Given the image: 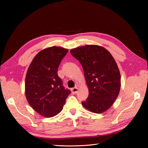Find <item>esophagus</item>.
I'll return each instance as SVG.
<instances>
[{"label":"esophagus","instance_id":"obj_1","mask_svg":"<svg viewBox=\"0 0 148 148\" xmlns=\"http://www.w3.org/2000/svg\"><path fill=\"white\" fill-rule=\"evenodd\" d=\"M77 87H74L73 88L71 89V91H72V94H76L77 93Z\"/></svg>","mask_w":148,"mask_h":148}]
</instances>
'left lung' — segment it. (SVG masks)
<instances>
[{
  "label": "left lung",
  "instance_id": "obj_1",
  "mask_svg": "<svg viewBox=\"0 0 148 148\" xmlns=\"http://www.w3.org/2000/svg\"><path fill=\"white\" fill-rule=\"evenodd\" d=\"M70 52L82 65L88 88V97L82 105L95 113L106 111L120 90V73L114 58L106 49L97 45L79 47Z\"/></svg>",
  "mask_w": 148,
  "mask_h": 148
}]
</instances>
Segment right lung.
<instances>
[{
    "instance_id": "add662e5",
    "label": "right lung",
    "mask_w": 148,
    "mask_h": 148,
    "mask_svg": "<svg viewBox=\"0 0 148 148\" xmlns=\"http://www.w3.org/2000/svg\"><path fill=\"white\" fill-rule=\"evenodd\" d=\"M68 50L53 46L34 58L25 77V95L30 106L39 114L53 117L60 112L71 93L58 76V68Z\"/></svg>"
}]
</instances>
